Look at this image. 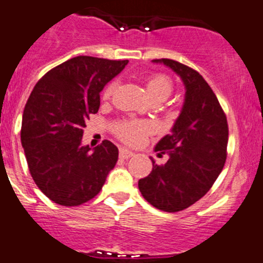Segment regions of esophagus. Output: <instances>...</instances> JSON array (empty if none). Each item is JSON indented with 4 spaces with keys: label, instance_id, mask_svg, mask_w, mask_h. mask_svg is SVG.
Here are the masks:
<instances>
[{
    "label": "esophagus",
    "instance_id": "34e87169",
    "mask_svg": "<svg viewBox=\"0 0 263 263\" xmlns=\"http://www.w3.org/2000/svg\"><path fill=\"white\" fill-rule=\"evenodd\" d=\"M131 157H134V153H132L131 150L124 149V147H121V149H119V158H122V159H128V158Z\"/></svg>",
    "mask_w": 263,
    "mask_h": 263
}]
</instances>
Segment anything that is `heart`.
<instances>
[{"label": "heart", "instance_id": "b5f03b06", "mask_svg": "<svg viewBox=\"0 0 263 263\" xmlns=\"http://www.w3.org/2000/svg\"><path fill=\"white\" fill-rule=\"evenodd\" d=\"M117 81H110L103 91L105 100L110 99L116 92ZM146 90L153 100H165L172 93L173 83L168 76L162 73L152 74L146 80ZM114 132L117 136L129 145L141 144L145 137L153 132V127L146 122L140 121H121L114 124Z\"/></svg>", "mask_w": 263, "mask_h": 263}]
</instances>
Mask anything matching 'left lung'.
Wrapping results in <instances>:
<instances>
[{
    "label": "left lung",
    "instance_id": "8db88e82",
    "mask_svg": "<svg viewBox=\"0 0 263 263\" xmlns=\"http://www.w3.org/2000/svg\"><path fill=\"white\" fill-rule=\"evenodd\" d=\"M177 73L186 88L185 103L172 134L155 146L168 154L165 164L153 160L149 176L139 181L142 196L164 212H178L198 202L212 187L228 157L226 114L204 78L172 59H158Z\"/></svg>",
    "mask_w": 263,
    "mask_h": 263
}]
</instances>
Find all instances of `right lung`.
Listing matches in <instances>:
<instances>
[{"instance_id":"add662e5","label":"right lung","mask_w":263,"mask_h":263,"mask_svg":"<svg viewBox=\"0 0 263 263\" xmlns=\"http://www.w3.org/2000/svg\"><path fill=\"white\" fill-rule=\"evenodd\" d=\"M128 60L76 56L48 70L23 113L22 145L35 185L56 204L77 207L95 198L118 160L109 140L82 146L85 121L100 108L104 86Z\"/></svg>"}]
</instances>
